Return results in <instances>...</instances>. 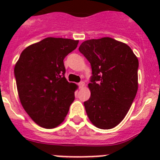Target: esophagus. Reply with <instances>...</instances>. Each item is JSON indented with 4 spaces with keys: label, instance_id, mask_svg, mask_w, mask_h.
Wrapping results in <instances>:
<instances>
[{
    "label": "esophagus",
    "instance_id": "obj_1",
    "mask_svg": "<svg viewBox=\"0 0 160 160\" xmlns=\"http://www.w3.org/2000/svg\"><path fill=\"white\" fill-rule=\"evenodd\" d=\"M84 86H85V83L83 82H80L78 83V87L80 89L83 88V87H84Z\"/></svg>",
    "mask_w": 160,
    "mask_h": 160
}]
</instances>
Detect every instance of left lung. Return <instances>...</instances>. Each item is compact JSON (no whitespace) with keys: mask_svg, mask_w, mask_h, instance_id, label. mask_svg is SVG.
Wrapping results in <instances>:
<instances>
[{"mask_svg":"<svg viewBox=\"0 0 160 160\" xmlns=\"http://www.w3.org/2000/svg\"><path fill=\"white\" fill-rule=\"evenodd\" d=\"M78 50L90 63V98L84 102L88 118L100 129L122 122L138 90V61L125 43L111 38L83 42Z\"/></svg>","mask_w":160,"mask_h":160,"instance_id":"1","label":"left lung"}]
</instances>
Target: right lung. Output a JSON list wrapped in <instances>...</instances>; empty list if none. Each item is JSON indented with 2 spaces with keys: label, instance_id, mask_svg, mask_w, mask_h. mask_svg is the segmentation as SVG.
Returning a JSON list of instances; mask_svg holds the SVG:
<instances>
[{
  "label": "right lung",
  "instance_id": "add662e5",
  "mask_svg": "<svg viewBox=\"0 0 160 160\" xmlns=\"http://www.w3.org/2000/svg\"><path fill=\"white\" fill-rule=\"evenodd\" d=\"M78 41L47 38L22 51L14 68L22 107L37 124L51 129L62 123L74 100L76 85L65 77V58Z\"/></svg>",
  "mask_w": 160,
  "mask_h": 160
}]
</instances>
